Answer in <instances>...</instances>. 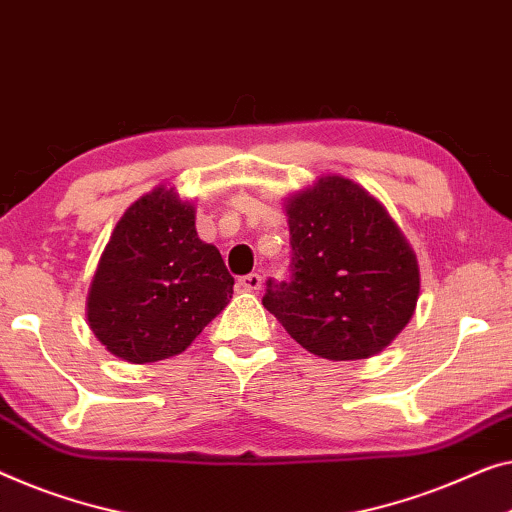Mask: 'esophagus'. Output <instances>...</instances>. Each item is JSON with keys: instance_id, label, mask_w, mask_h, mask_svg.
<instances>
[{"instance_id": "34e87169", "label": "esophagus", "mask_w": 512, "mask_h": 512, "mask_svg": "<svg viewBox=\"0 0 512 512\" xmlns=\"http://www.w3.org/2000/svg\"><path fill=\"white\" fill-rule=\"evenodd\" d=\"M261 286H263V277H261V274H256V272L244 274V277L238 279V288H240V291L256 293V291H261Z\"/></svg>"}]
</instances>
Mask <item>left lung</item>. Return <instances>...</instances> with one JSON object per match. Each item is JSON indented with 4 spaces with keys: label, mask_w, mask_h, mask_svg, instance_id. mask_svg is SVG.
Listing matches in <instances>:
<instances>
[{
    "label": "left lung",
    "mask_w": 512,
    "mask_h": 512,
    "mask_svg": "<svg viewBox=\"0 0 512 512\" xmlns=\"http://www.w3.org/2000/svg\"><path fill=\"white\" fill-rule=\"evenodd\" d=\"M291 281L263 307L325 360H365L409 325L420 295L416 251L388 210L344 175H321L284 201Z\"/></svg>",
    "instance_id": "obj_1"
}]
</instances>
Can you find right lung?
<instances>
[{
  "instance_id": "obj_1",
  "label": "right lung",
  "mask_w": 512,
  "mask_h": 512,
  "mask_svg": "<svg viewBox=\"0 0 512 512\" xmlns=\"http://www.w3.org/2000/svg\"><path fill=\"white\" fill-rule=\"evenodd\" d=\"M233 277L196 233V205L159 184L113 228L87 293V323L131 365L173 358L233 298Z\"/></svg>"
}]
</instances>
